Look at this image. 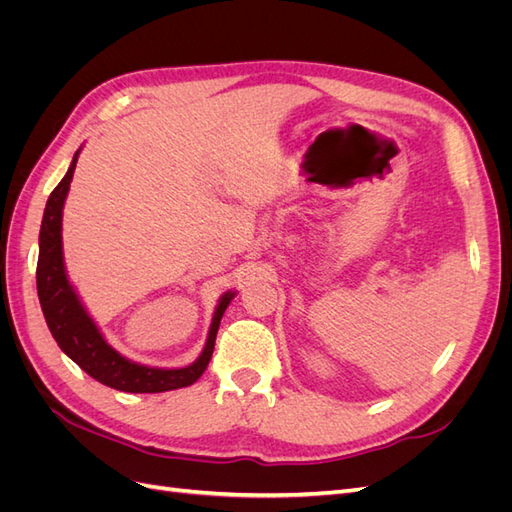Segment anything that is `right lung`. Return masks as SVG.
<instances>
[{
    "label": "right lung",
    "instance_id": "1",
    "mask_svg": "<svg viewBox=\"0 0 512 512\" xmlns=\"http://www.w3.org/2000/svg\"><path fill=\"white\" fill-rule=\"evenodd\" d=\"M76 160H79V151L74 153L66 177L57 183V188L51 192L49 200H46L44 218L40 226L36 286L42 314L46 324H49V331L53 333L57 346L64 350L76 365L87 371L94 380L111 386V389L123 393H162L194 384L203 376V371L211 361L220 320L226 312L228 303L235 297V292H226L220 299L218 307H215L205 350L188 367L158 369L138 365L108 346L94 320L89 318L79 297H76V292L72 290L64 269V252H61V211H64Z\"/></svg>",
    "mask_w": 512,
    "mask_h": 512
}]
</instances>
